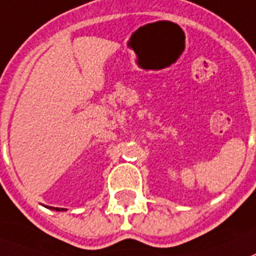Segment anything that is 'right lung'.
Here are the masks:
<instances>
[{
	"instance_id": "1",
	"label": "right lung",
	"mask_w": 256,
	"mask_h": 256,
	"mask_svg": "<svg viewBox=\"0 0 256 256\" xmlns=\"http://www.w3.org/2000/svg\"><path fill=\"white\" fill-rule=\"evenodd\" d=\"M52 208V210H56V211H64V210H66V208Z\"/></svg>"
}]
</instances>
